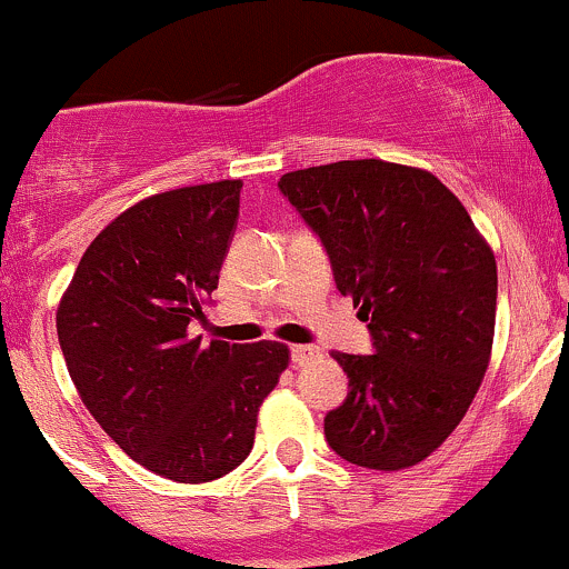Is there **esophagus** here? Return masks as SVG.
<instances>
[{"instance_id":"esophagus-1","label":"esophagus","mask_w":569,"mask_h":569,"mask_svg":"<svg viewBox=\"0 0 569 569\" xmlns=\"http://www.w3.org/2000/svg\"><path fill=\"white\" fill-rule=\"evenodd\" d=\"M290 359L292 365H307V361L320 359V348L318 345H292Z\"/></svg>"}]
</instances>
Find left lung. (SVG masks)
I'll list each match as a JSON object with an SVG mask.
<instances>
[{
  "label": "left lung",
  "mask_w": 569,
  "mask_h": 569,
  "mask_svg": "<svg viewBox=\"0 0 569 569\" xmlns=\"http://www.w3.org/2000/svg\"><path fill=\"white\" fill-rule=\"evenodd\" d=\"M279 191L320 238L372 353L333 350L348 397L326 413L342 460L400 471L436 452L482 383L496 328V257L436 174L361 158L298 169Z\"/></svg>",
  "instance_id": "1"
}]
</instances>
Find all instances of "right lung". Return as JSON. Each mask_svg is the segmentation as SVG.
I'll return each instance as SVG.
<instances>
[{
	"label": "right lung",
	"instance_id": "obj_1",
	"mask_svg": "<svg viewBox=\"0 0 569 569\" xmlns=\"http://www.w3.org/2000/svg\"><path fill=\"white\" fill-rule=\"evenodd\" d=\"M241 180L148 197L87 246L57 309V337L87 411L128 458L197 485L230 473L284 372L282 342L191 333L230 251Z\"/></svg>",
	"mask_w": 569,
	"mask_h": 569
}]
</instances>
